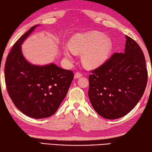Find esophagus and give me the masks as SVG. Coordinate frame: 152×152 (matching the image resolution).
<instances>
[{"label":"esophagus","mask_w":152,"mask_h":152,"mask_svg":"<svg viewBox=\"0 0 152 152\" xmlns=\"http://www.w3.org/2000/svg\"><path fill=\"white\" fill-rule=\"evenodd\" d=\"M82 76H83V75H82L81 73L76 72L75 74H74V78H76V79L79 78H80V77H82Z\"/></svg>","instance_id":"1"}]
</instances>
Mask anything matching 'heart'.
<instances>
[{"label": "heart", "instance_id": "b5f03b06", "mask_svg": "<svg viewBox=\"0 0 152 152\" xmlns=\"http://www.w3.org/2000/svg\"><path fill=\"white\" fill-rule=\"evenodd\" d=\"M112 49L109 38L99 31L78 33L71 37L69 48H64L66 59L71 60L72 52L82 53V61L88 68H96L107 60Z\"/></svg>", "mask_w": 152, "mask_h": 152}]
</instances>
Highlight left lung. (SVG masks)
I'll list each match as a JSON object with an SVG mask.
<instances>
[{
    "label": "left lung",
    "instance_id": "1",
    "mask_svg": "<svg viewBox=\"0 0 152 152\" xmlns=\"http://www.w3.org/2000/svg\"><path fill=\"white\" fill-rule=\"evenodd\" d=\"M123 53H115L89 76L88 97L98 114L116 119L129 113L141 99L148 82L143 53L126 35Z\"/></svg>",
    "mask_w": 152,
    "mask_h": 152
}]
</instances>
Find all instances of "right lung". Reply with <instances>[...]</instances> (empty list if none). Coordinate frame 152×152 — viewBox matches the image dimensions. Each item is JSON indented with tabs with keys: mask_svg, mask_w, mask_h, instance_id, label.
I'll return each mask as SVG.
<instances>
[{
	"mask_svg": "<svg viewBox=\"0 0 152 152\" xmlns=\"http://www.w3.org/2000/svg\"><path fill=\"white\" fill-rule=\"evenodd\" d=\"M38 25L30 28L12 46L4 66L7 91L14 104L34 119L53 115L66 96L74 78L73 72L54 64H30L22 53L21 45Z\"/></svg>",
	"mask_w": 152,
	"mask_h": 152,
	"instance_id": "obj_1",
	"label": "right lung"
}]
</instances>
